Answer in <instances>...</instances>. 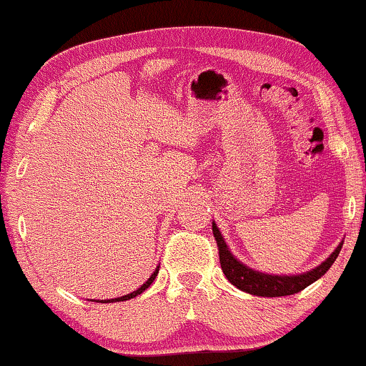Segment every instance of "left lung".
<instances>
[{
  "mask_svg": "<svg viewBox=\"0 0 366 366\" xmlns=\"http://www.w3.org/2000/svg\"><path fill=\"white\" fill-rule=\"evenodd\" d=\"M213 237H215L218 245V257H220V265L224 270L225 277L234 284L240 291L254 294V296L262 297H279V296H291V294L301 292L310 284H312L317 279L325 276L328 269L333 265V262L338 257L341 247L340 244L336 250L330 255L325 262L317 265L312 270H307L305 274H297V276H272V274H264L259 270H254L237 260L227 247L224 237H222L220 230L217 229V224H212Z\"/></svg>",
  "mask_w": 366,
  "mask_h": 366,
  "instance_id": "1",
  "label": "left lung"
}]
</instances>
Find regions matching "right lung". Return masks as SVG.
<instances>
[{"mask_svg":"<svg viewBox=\"0 0 366 366\" xmlns=\"http://www.w3.org/2000/svg\"><path fill=\"white\" fill-rule=\"evenodd\" d=\"M158 270H159V267H156V270L153 274H151V277L148 279V281H146L144 284H142V286L139 287V289H136L134 292H131V294H126V296H121V297H116V299H104V301H101V302H117V301H127V299H132V297H136V296H139L141 292H144L146 289H148L151 284H153V281L156 279V276H158Z\"/></svg>","mask_w":366,"mask_h":366,"instance_id":"right-lung-1","label":"right lung"}]
</instances>
